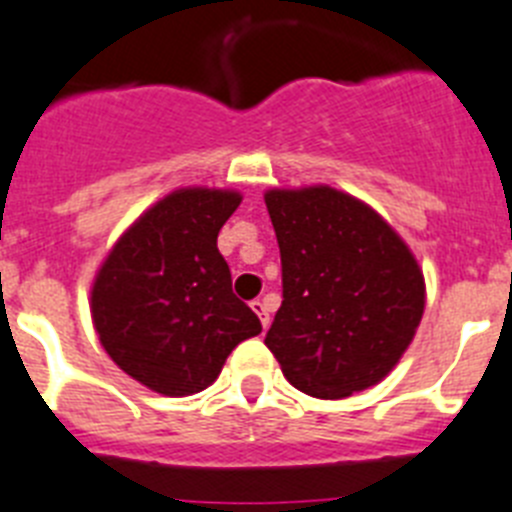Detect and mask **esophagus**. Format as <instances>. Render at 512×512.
Listing matches in <instances>:
<instances>
[{"label":"esophagus","mask_w":512,"mask_h":512,"mask_svg":"<svg viewBox=\"0 0 512 512\" xmlns=\"http://www.w3.org/2000/svg\"><path fill=\"white\" fill-rule=\"evenodd\" d=\"M252 307V312H255L257 317H260V322H263V328H268L270 325V312H268V304L260 302V299H255V302L249 304Z\"/></svg>","instance_id":"esophagus-1"}]
</instances>
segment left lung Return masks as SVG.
Instances as JSON below:
<instances>
[{"mask_svg":"<svg viewBox=\"0 0 512 512\" xmlns=\"http://www.w3.org/2000/svg\"><path fill=\"white\" fill-rule=\"evenodd\" d=\"M283 302L265 346L296 390L336 401L388 375L424 312V276L375 210L330 187L265 195Z\"/></svg>","mask_w":512,"mask_h":512,"instance_id":"obj_1","label":"left lung"}]
</instances>
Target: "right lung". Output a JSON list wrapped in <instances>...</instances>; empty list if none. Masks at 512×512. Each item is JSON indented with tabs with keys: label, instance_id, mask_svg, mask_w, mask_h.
<instances>
[{
	"label": "right lung",
	"instance_id": "add662e5",
	"mask_svg": "<svg viewBox=\"0 0 512 512\" xmlns=\"http://www.w3.org/2000/svg\"><path fill=\"white\" fill-rule=\"evenodd\" d=\"M242 197L176 190L137 218L90 291V312L119 369L163 395L200 393L263 325L231 291L218 231Z\"/></svg>",
	"mask_w": 512,
	"mask_h": 512
}]
</instances>
